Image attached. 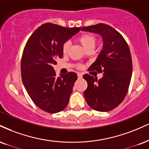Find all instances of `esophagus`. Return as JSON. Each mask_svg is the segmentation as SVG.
Returning a JSON list of instances; mask_svg holds the SVG:
<instances>
[{
  "label": "esophagus",
  "mask_w": 149,
  "mask_h": 149,
  "mask_svg": "<svg viewBox=\"0 0 149 149\" xmlns=\"http://www.w3.org/2000/svg\"><path fill=\"white\" fill-rule=\"evenodd\" d=\"M82 77V74L81 73H78V79H80V78H81Z\"/></svg>",
  "instance_id": "34e87169"
}]
</instances>
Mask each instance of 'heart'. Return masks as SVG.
Wrapping results in <instances>:
<instances>
[{
	"label": "heart",
	"instance_id": "obj_1",
	"mask_svg": "<svg viewBox=\"0 0 149 149\" xmlns=\"http://www.w3.org/2000/svg\"><path fill=\"white\" fill-rule=\"evenodd\" d=\"M78 39L86 51L88 49H93L95 46V44H96V37L94 35L91 33H82L78 37ZM70 46H71V44H70L69 41H67V42L63 43L62 46V51L64 54L68 53ZM77 67L81 68V65L77 64Z\"/></svg>",
	"mask_w": 149,
	"mask_h": 149
}]
</instances>
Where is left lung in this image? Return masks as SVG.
Listing matches in <instances>:
<instances>
[{
    "label": "left lung",
    "instance_id": "obj_1",
    "mask_svg": "<svg viewBox=\"0 0 149 149\" xmlns=\"http://www.w3.org/2000/svg\"><path fill=\"white\" fill-rule=\"evenodd\" d=\"M81 30L101 35L103 48L89 71L103 73L98 80L88 74L83 75L87 82L84 96L89 106L99 112H108L123 101L131 80L132 63L126 41L119 32L105 23L82 27Z\"/></svg>",
    "mask_w": 149,
    "mask_h": 149
}]
</instances>
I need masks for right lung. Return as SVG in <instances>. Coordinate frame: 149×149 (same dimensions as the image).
Segmentation results:
<instances>
[{
  "instance_id": "add662e5",
  "label": "right lung",
  "mask_w": 149,
  "mask_h": 149,
  "mask_svg": "<svg viewBox=\"0 0 149 149\" xmlns=\"http://www.w3.org/2000/svg\"><path fill=\"white\" fill-rule=\"evenodd\" d=\"M51 23L39 26L27 41L21 61V78L33 103L48 113L61 112L67 106L74 82V72L57 77L53 65L62 58L64 42L80 31Z\"/></svg>"
}]
</instances>
